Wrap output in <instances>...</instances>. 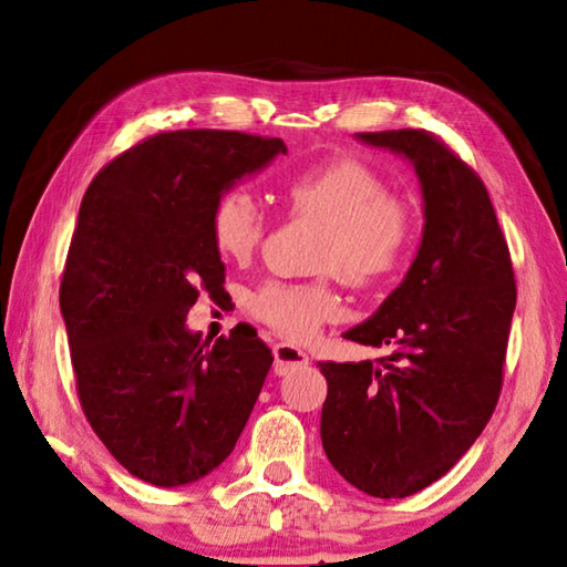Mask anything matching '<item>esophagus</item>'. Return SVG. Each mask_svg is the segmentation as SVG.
Segmentation results:
<instances>
[{
  "label": "esophagus",
  "mask_w": 567,
  "mask_h": 567,
  "mask_svg": "<svg viewBox=\"0 0 567 567\" xmlns=\"http://www.w3.org/2000/svg\"><path fill=\"white\" fill-rule=\"evenodd\" d=\"M275 358H277V370H280V375L282 372L295 370V368L309 365V355L302 351V348L290 346V343H277Z\"/></svg>",
  "instance_id": "1"
}]
</instances>
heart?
Returning a JSON list of instances; mask_svg holds the SVG:
<instances>
[{
    "instance_id": "1",
    "label": "heart",
    "mask_w": 567,
    "mask_h": 567,
    "mask_svg": "<svg viewBox=\"0 0 567 567\" xmlns=\"http://www.w3.org/2000/svg\"><path fill=\"white\" fill-rule=\"evenodd\" d=\"M282 199L292 216L323 224L319 268L355 290H372L402 268L412 248L416 216L412 204L392 195L370 165L333 158L287 177ZM216 252L248 262L262 244L268 219L244 187L216 199L209 219ZM250 315L292 341H307L339 311L329 282H265L248 299Z\"/></svg>"
}]
</instances>
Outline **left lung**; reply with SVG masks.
<instances>
[{
  "label": "left lung",
  "instance_id": "obj_1",
  "mask_svg": "<svg viewBox=\"0 0 567 567\" xmlns=\"http://www.w3.org/2000/svg\"><path fill=\"white\" fill-rule=\"evenodd\" d=\"M355 136L414 165L424 236L402 285L343 333L392 353L375 363H319L329 382L321 443L353 487L402 499L449 473L495 412L516 282L473 167L424 128Z\"/></svg>",
  "mask_w": 567,
  "mask_h": 567
}]
</instances>
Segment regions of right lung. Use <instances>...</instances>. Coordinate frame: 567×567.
<instances>
[{"instance_id":"obj_1","label":"right lung","mask_w":567,"mask_h":567,"mask_svg":"<svg viewBox=\"0 0 567 567\" xmlns=\"http://www.w3.org/2000/svg\"><path fill=\"white\" fill-rule=\"evenodd\" d=\"M280 153V138L167 131L116 155L84 192L60 311L82 412L143 483L179 487L219 467L268 378L256 329L209 343L185 317L199 287L224 290L216 199Z\"/></svg>"}]
</instances>
